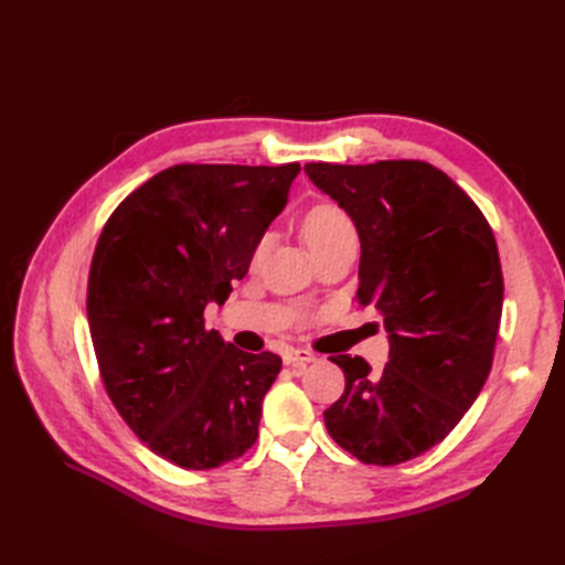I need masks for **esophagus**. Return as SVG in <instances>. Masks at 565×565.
<instances>
[{"label":"esophagus","instance_id":"34e87169","mask_svg":"<svg viewBox=\"0 0 565 565\" xmlns=\"http://www.w3.org/2000/svg\"><path fill=\"white\" fill-rule=\"evenodd\" d=\"M318 355L309 349H289L285 351V363L287 365H303V363H316Z\"/></svg>","mask_w":565,"mask_h":565}]
</instances>
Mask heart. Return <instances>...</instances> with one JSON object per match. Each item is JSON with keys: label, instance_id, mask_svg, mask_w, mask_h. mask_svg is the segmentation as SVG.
I'll use <instances>...</instances> for the list:
<instances>
[{"label": "heart", "instance_id": "b5f03b06", "mask_svg": "<svg viewBox=\"0 0 565 565\" xmlns=\"http://www.w3.org/2000/svg\"><path fill=\"white\" fill-rule=\"evenodd\" d=\"M301 235L306 245H309L311 252L316 254L324 247L334 245L337 241H341V237L355 235V228L344 210L337 207L332 202H320V204H313V207L303 214ZM264 247H266V241L259 243L256 254H259Z\"/></svg>", "mask_w": 565, "mask_h": 565}]
</instances>
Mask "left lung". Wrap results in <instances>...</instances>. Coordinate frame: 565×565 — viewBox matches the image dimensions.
Segmentation results:
<instances>
[{"mask_svg":"<svg viewBox=\"0 0 565 565\" xmlns=\"http://www.w3.org/2000/svg\"><path fill=\"white\" fill-rule=\"evenodd\" d=\"M361 237L358 303L388 332L382 372L332 355L347 388L324 409L337 446L391 467L438 446L481 393L502 318L498 243L476 202L429 162H309Z\"/></svg>","mask_w":565,"mask_h":565,"instance_id":"obj_1","label":"left lung"}]
</instances>
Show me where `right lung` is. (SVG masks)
<instances>
[{
  "instance_id": "1",
  "label": "right lung",
  "mask_w": 565,
  "mask_h": 565,
  "mask_svg": "<svg viewBox=\"0 0 565 565\" xmlns=\"http://www.w3.org/2000/svg\"><path fill=\"white\" fill-rule=\"evenodd\" d=\"M299 164H174L110 214L92 259L87 320L117 413L181 469H216L259 436L280 355L247 353L204 328L247 276Z\"/></svg>"
}]
</instances>
